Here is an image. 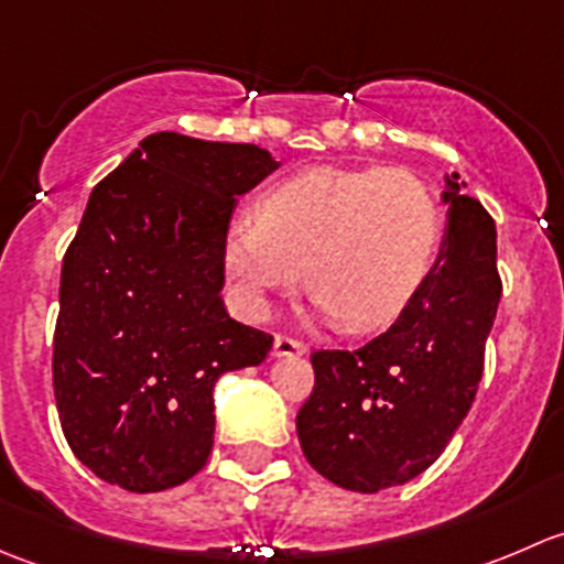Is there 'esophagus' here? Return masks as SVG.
I'll return each instance as SVG.
<instances>
[{
	"instance_id": "1",
	"label": "esophagus",
	"mask_w": 564,
	"mask_h": 564,
	"mask_svg": "<svg viewBox=\"0 0 564 564\" xmlns=\"http://www.w3.org/2000/svg\"><path fill=\"white\" fill-rule=\"evenodd\" d=\"M305 355V344L300 340L286 338V335H275L272 340V357H303Z\"/></svg>"
}]
</instances>
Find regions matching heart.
Wrapping results in <instances>:
<instances>
[{"instance_id":"obj_1","label":"heart","mask_w":564,"mask_h":564,"mask_svg":"<svg viewBox=\"0 0 564 564\" xmlns=\"http://www.w3.org/2000/svg\"><path fill=\"white\" fill-rule=\"evenodd\" d=\"M440 242V202L414 174L316 166L264 191L259 215L231 220L224 272L237 305L261 316L305 264L314 314L373 333L414 303Z\"/></svg>"}]
</instances>
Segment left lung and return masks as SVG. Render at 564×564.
<instances>
[{"mask_svg":"<svg viewBox=\"0 0 564 564\" xmlns=\"http://www.w3.org/2000/svg\"><path fill=\"white\" fill-rule=\"evenodd\" d=\"M458 180L445 174V235L414 303L362 349L311 357L300 445L318 475L349 491L377 494L429 469L475 401L502 281L497 226Z\"/></svg>","mask_w":564,"mask_h":564,"instance_id":"8db88e82","label":"left lung"}]
</instances>
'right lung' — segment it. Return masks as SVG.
<instances>
[{"label":"right lung","mask_w":564,"mask_h":564,"mask_svg":"<svg viewBox=\"0 0 564 564\" xmlns=\"http://www.w3.org/2000/svg\"><path fill=\"white\" fill-rule=\"evenodd\" d=\"M281 163L256 144L152 133L98 182L62 261L54 395L100 480L166 491L207 464L215 382L259 366L272 335L220 289L237 198Z\"/></svg>","instance_id":"1"}]
</instances>
